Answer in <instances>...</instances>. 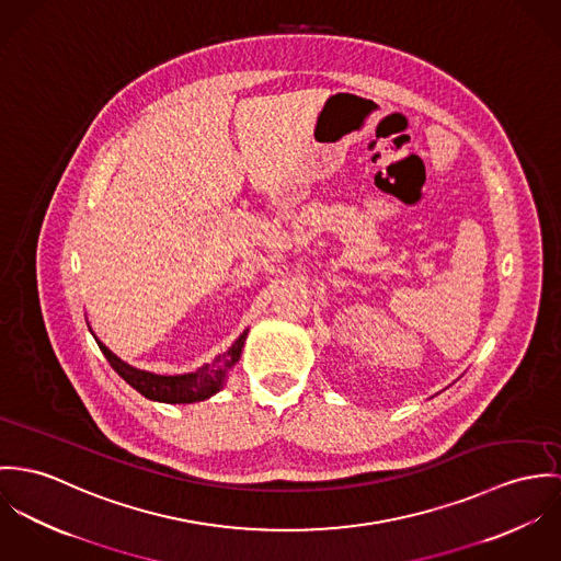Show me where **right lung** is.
<instances>
[{"label":"right lung","mask_w":561,"mask_h":561,"mask_svg":"<svg viewBox=\"0 0 561 561\" xmlns=\"http://www.w3.org/2000/svg\"><path fill=\"white\" fill-rule=\"evenodd\" d=\"M245 337H248V331H243L239 335V340L224 355L215 357L210 364H204L195 373L163 376V374L146 373V370H137V368L128 366L94 335V340H96L99 348L103 351V355L107 357L110 366L121 374L133 389H137L148 400L168 402V404H188V402H199V400L215 396L224 387L228 370L241 359Z\"/></svg>","instance_id":"1"}]
</instances>
